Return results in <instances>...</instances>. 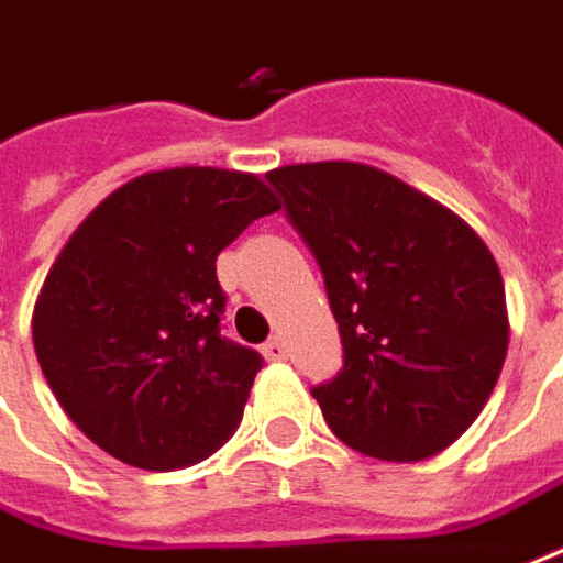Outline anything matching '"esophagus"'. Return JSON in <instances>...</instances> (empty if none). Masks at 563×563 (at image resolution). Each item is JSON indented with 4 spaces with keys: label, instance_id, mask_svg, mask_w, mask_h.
Segmentation results:
<instances>
[{
    "label": "esophagus",
    "instance_id": "obj_1",
    "mask_svg": "<svg viewBox=\"0 0 563 563\" xmlns=\"http://www.w3.org/2000/svg\"><path fill=\"white\" fill-rule=\"evenodd\" d=\"M261 353H264L267 362H280V358L289 355V346H286V340H280V336H271V340L261 346Z\"/></svg>",
    "mask_w": 563,
    "mask_h": 563
}]
</instances>
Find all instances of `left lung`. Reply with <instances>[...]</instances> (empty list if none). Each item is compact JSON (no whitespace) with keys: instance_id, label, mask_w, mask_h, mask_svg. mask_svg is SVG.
Here are the masks:
<instances>
[{"instance_id":"8db88e82","label":"left lung","mask_w":563,"mask_h":563,"mask_svg":"<svg viewBox=\"0 0 563 563\" xmlns=\"http://www.w3.org/2000/svg\"><path fill=\"white\" fill-rule=\"evenodd\" d=\"M267 179L314 252L343 372L311 390L330 431L378 460H426L488 404L510 324L498 261L476 230L404 179L350 159Z\"/></svg>"}]
</instances>
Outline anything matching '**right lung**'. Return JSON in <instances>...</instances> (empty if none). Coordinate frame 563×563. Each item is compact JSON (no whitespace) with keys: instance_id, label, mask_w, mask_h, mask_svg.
Segmentation results:
<instances>
[{"instance_id":"right-lung-1","label":"right lung","mask_w":563,"mask_h":563,"mask_svg":"<svg viewBox=\"0 0 563 563\" xmlns=\"http://www.w3.org/2000/svg\"><path fill=\"white\" fill-rule=\"evenodd\" d=\"M280 210L255 173H144L87 213L34 306V350L65 416L137 470H183L242 422L261 355L220 333L217 255Z\"/></svg>"}]
</instances>
